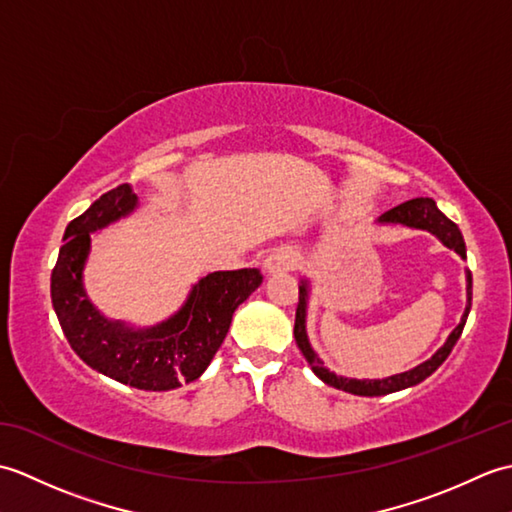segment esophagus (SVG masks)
I'll use <instances>...</instances> for the list:
<instances>
[{"label":"esophagus","mask_w":512,"mask_h":512,"mask_svg":"<svg viewBox=\"0 0 512 512\" xmlns=\"http://www.w3.org/2000/svg\"><path fill=\"white\" fill-rule=\"evenodd\" d=\"M297 253L292 248H277L264 259L266 273H288L297 266Z\"/></svg>","instance_id":"1"}]
</instances>
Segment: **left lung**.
Masks as SVG:
<instances>
[{
    "label": "left lung",
    "mask_w": 512,
    "mask_h": 512,
    "mask_svg": "<svg viewBox=\"0 0 512 512\" xmlns=\"http://www.w3.org/2000/svg\"><path fill=\"white\" fill-rule=\"evenodd\" d=\"M383 224H405L411 228H422V231H429L433 235H438L442 239L444 246L453 248L455 253L460 257H466V246H464V237L460 233V228L455 222H451L447 215H444L436 202L431 198H416V200H409V202H402L394 209H389L387 213L380 215V220ZM306 297H308V284L306 281H301L299 286V303H297V314H295V341L299 345L301 354L306 356V361L310 363L312 372L317 374L325 385L336 387V389H343V391H350V394L356 396H385L391 394V391H400V389H407L422 383L424 378L431 376L436 369L447 361V356L451 354L453 345L458 343L460 334L464 330V323L466 317H469V310H471V297H473V281H471V273L466 270V297H469V303H466V310L462 314V321L458 323V328H455L447 343H444L440 350L433 354L429 361H424L422 365L409 369V372H402L396 376H389L383 380H356V378H343V376H336L328 369L323 367L321 358L314 354V350L308 343V334H306Z\"/></svg>",
    "instance_id": "8db88e82"
}]
</instances>
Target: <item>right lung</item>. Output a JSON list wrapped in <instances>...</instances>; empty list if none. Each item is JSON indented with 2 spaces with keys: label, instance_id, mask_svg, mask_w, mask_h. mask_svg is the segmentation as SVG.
<instances>
[{
  "label": "right lung",
  "instance_id": "obj_1",
  "mask_svg": "<svg viewBox=\"0 0 512 512\" xmlns=\"http://www.w3.org/2000/svg\"><path fill=\"white\" fill-rule=\"evenodd\" d=\"M136 200L129 184H118L74 217L52 268L50 295L65 339L92 369L129 387L167 391L200 378L220 350L233 312L264 277L257 268L206 275L193 286L182 310L156 328L132 330L107 321L90 303L81 281L90 233L132 213Z\"/></svg>",
  "mask_w": 512,
  "mask_h": 512
}]
</instances>
